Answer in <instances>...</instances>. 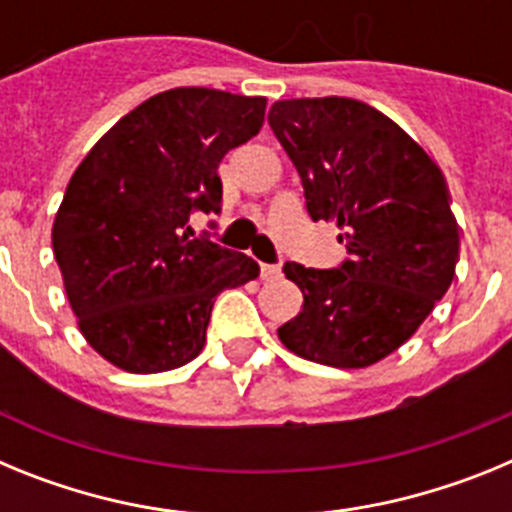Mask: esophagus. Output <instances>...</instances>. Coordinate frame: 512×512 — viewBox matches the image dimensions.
<instances>
[{
	"label": "esophagus",
	"instance_id": "1",
	"mask_svg": "<svg viewBox=\"0 0 512 512\" xmlns=\"http://www.w3.org/2000/svg\"><path fill=\"white\" fill-rule=\"evenodd\" d=\"M279 274H282V269L277 264H261V279H266V282L277 279Z\"/></svg>",
	"mask_w": 512,
	"mask_h": 512
}]
</instances>
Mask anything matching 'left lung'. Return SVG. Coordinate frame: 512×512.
Here are the masks:
<instances>
[{
    "instance_id": "8db88e82",
    "label": "left lung",
    "mask_w": 512,
    "mask_h": 512,
    "mask_svg": "<svg viewBox=\"0 0 512 512\" xmlns=\"http://www.w3.org/2000/svg\"><path fill=\"white\" fill-rule=\"evenodd\" d=\"M269 125L300 174L310 217L336 223L348 251L338 269L284 264L305 302L279 341L336 369L377 364L454 279L459 225L446 179L397 122L359 99H279Z\"/></svg>"
}]
</instances>
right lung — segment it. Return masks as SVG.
<instances>
[{
	"label": "right lung",
	"instance_id": "obj_1",
	"mask_svg": "<svg viewBox=\"0 0 512 512\" xmlns=\"http://www.w3.org/2000/svg\"><path fill=\"white\" fill-rule=\"evenodd\" d=\"M266 97L179 87L117 120L71 176L53 253L81 336L130 374L184 366L205 348L215 297L259 277L246 253L189 235L217 212V166L264 125Z\"/></svg>",
	"mask_w": 512,
	"mask_h": 512
}]
</instances>
